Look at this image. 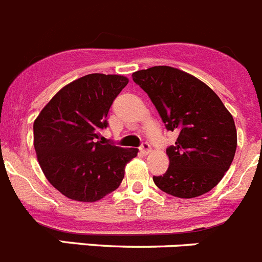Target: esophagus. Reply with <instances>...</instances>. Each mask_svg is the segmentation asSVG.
Here are the masks:
<instances>
[{
  "label": "esophagus",
  "instance_id": "1",
  "mask_svg": "<svg viewBox=\"0 0 262 262\" xmlns=\"http://www.w3.org/2000/svg\"><path fill=\"white\" fill-rule=\"evenodd\" d=\"M150 149H151L150 148V144L146 143V141H144V143L140 145V151L143 154H148L149 151H150Z\"/></svg>",
  "mask_w": 262,
  "mask_h": 262
}]
</instances>
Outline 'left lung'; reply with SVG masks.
<instances>
[{"instance_id": "obj_1", "label": "left lung", "mask_w": 262, "mask_h": 262, "mask_svg": "<svg viewBox=\"0 0 262 262\" xmlns=\"http://www.w3.org/2000/svg\"><path fill=\"white\" fill-rule=\"evenodd\" d=\"M148 94L167 131L178 133L166 149L170 166L154 184L164 193L194 198L215 188L234 159L236 129L233 116L206 83L171 67L133 74Z\"/></svg>"}]
</instances>
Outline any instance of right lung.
<instances>
[{
	"label": "right lung",
	"mask_w": 262,
	"mask_h": 262,
	"mask_svg": "<svg viewBox=\"0 0 262 262\" xmlns=\"http://www.w3.org/2000/svg\"><path fill=\"white\" fill-rule=\"evenodd\" d=\"M128 79L116 74H87L49 101L34 121V149L45 176L55 189L79 202H95L121 185L124 166L139 149L99 140L108 113Z\"/></svg>",
	"instance_id": "1"
}]
</instances>
